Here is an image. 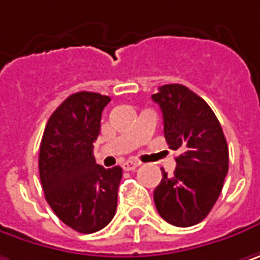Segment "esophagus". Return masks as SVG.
Returning a JSON list of instances; mask_svg holds the SVG:
<instances>
[{
	"label": "esophagus",
	"mask_w": 260,
	"mask_h": 260,
	"mask_svg": "<svg viewBox=\"0 0 260 260\" xmlns=\"http://www.w3.org/2000/svg\"><path fill=\"white\" fill-rule=\"evenodd\" d=\"M122 168H123V171H134V169H137V168H138V163L134 160H128L122 165Z\"/></svg>",
	"instance_id": "esophagus-1"
}]
</instances>
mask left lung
Listing matches in <instances>:
<instances>
[{
    "instance_id": "obj_1",
    "label": "left lung",
    "mask_w": 260,
    "mask_h": 260,
    "mask_svg": "<svg viewBox=\"0 0 260 260\" xmlns=\"http://www.w3.org/2000/svg\"><path fill=\"white\" fill-rule=\"evenodd\" d=\"M151 99L160 106L166 143L179 151L174 175L161 169L154 205L166 222L192 226L206 218L221 194L228 174L226 140L213 110L187 86L163 85Z\"/></svg>"
}]
</instances>
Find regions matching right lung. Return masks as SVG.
Segmentation results:
<instances>
[{
	"label": "right lung",
	"instance_id": "obj_1",
	"mask_svg": "<svg viewBox=\"0 0 260 260\" xmlns=\"http://www.w3.org/2000/svg\"><path fill=\"white\" fill-rule=\"evenodd\" d=\"M110 97L81 91L50 116L39 147V178L48 205L72 230L91 234L113 219L122 168L95 163L92 150Z\"/></svg>",
	"mask_w": 260,
	"mask_h": 260
}]
</instances>
